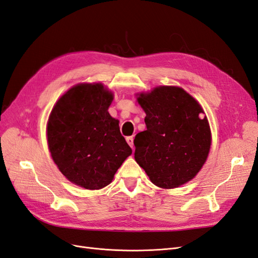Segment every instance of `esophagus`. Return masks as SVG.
<instances>
[{"label": "esophagus", "instance_id": "34e87169", "mask_svg": "<svg viewBox=\"0 0 258 258\" xmlns=\"http://www.w3.org/2000/svg\"><path fill=\"white\" fill-rule=\"evenodd\" d=\"M126 141H127V143L130 145V147L132 148V150H134V137H128V138H126Z\"/></svg>", "mask_w": 258, "mask_h": 258}]
</instances>
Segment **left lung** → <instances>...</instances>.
<instances>
[{
  "label": "left lung",
  "instance_id": "1",
  "mask_svg": "<svg viewBox=\"0 0 258 258\" xmlns=\"http://www.w3.org/2000/svg\"><path fill=\"white\" fill-rule=\"evenodd\" d=\"M146 130L135 139V158L153 184L174 188L190 181L207 160L210 127L200 104L178 87L155 88L138 98Z\"/></svg>",
  "mask_w": 258,
  "mask_h": 258
}]
</instances>
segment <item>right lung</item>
<instances>
[{
  "label": "right lung",
  "instance_id": "right-lung-1",
  "mask_svg": "<svg viewBox=\"0 0 258 258\" xmlns=\"http://www.w3.org/2000/svg\"><path fill=\"white\" fill-rule=\"evenodd\" d=\"M112 100L102 84H81L58 100L49 116L51 157L69 181L86 189L110 184L132 153L118 120L107 112Z\"/></svg>",
  "mask_w": 258,
  "mask_h": 258
}]
</instances>
